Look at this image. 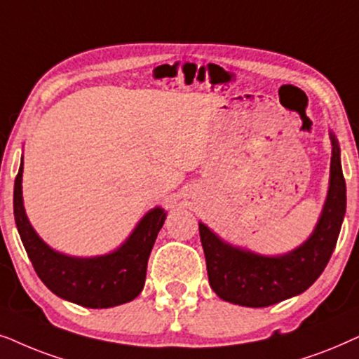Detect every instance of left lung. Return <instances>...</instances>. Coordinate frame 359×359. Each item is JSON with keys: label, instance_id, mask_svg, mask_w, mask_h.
Here are the masks:
<instances>
[{"label": "left lung", "instance_id": "8db88e82", "mask_svg": "<svg viewBox=\"0 0 359 359\" xmlns=\"http://www.w3.org/2000/svg\"><path fill=\"white\" fill-rule=\"evenodd\" d=\"M332 140L330 185L322 213L312 235L295 250L264 256L231 246L202 222L198 223L210 287L219 299L243 307H269L307 290L327 267L346 212V184L340 146Z\"/></svg>", "mask_w": 359, "mask_h": 359}]
</instances>
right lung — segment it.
<instances>
[{
    "instance_id": "obj_1",
    "label": "right lung",
    "mask_w": 359,
    "mask_h": 359,
    "mask_svg": "<svg viewBox=\"0 0 359 359\" xmlns=\"http://www.w3.org/2000/svg\"><path fill=\"white\" fill-rule=\"evenodd\" d=\"M14 219L27 256L39 279L60 299L88 309H108L131 302L144 287L147 259L165 212L156 207L137 223L118 250L103 256L74 257L52 250L41 240L22 205V161L14 180Z\"/></svg>"
}]
</instances>
